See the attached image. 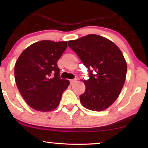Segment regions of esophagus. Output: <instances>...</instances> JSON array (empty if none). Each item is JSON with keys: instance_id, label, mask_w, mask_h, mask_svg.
I'll return each instance as SVG.
<instances>
[{"instance_id": "34e87169", "label": "esophagus", "mask_w": 148, "mask_h": 148, "mask_svg": "<svg viewBox=\"0 0 148 148\" xmlns=\"http://www.w3.org/2000/svg\"><path fill=\"white\" fill-rule=\"evenodd\" d=\"M70 82H71V84H73L74 83H76V82H77V79H71L70 80Z\"/></svg>"}]
</instances>
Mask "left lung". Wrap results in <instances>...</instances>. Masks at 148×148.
<instances>
[{
	"label": "left lung",
	"mask_w": 148,
	"mask_h": 148,
	"mask_svg": "<svg viewBox=\"0 0 148 148\" xmlns=\"http://www.w3.org/2000/svg\"><path fill=\"white\" fill-rule=\"evenodd\" d=\"M68 45L89 71V78L84 81L86 91L79 96L81 103L92 111L108 108L119 97L125 81L127 66L121 50L97 34L69 41Z\"/></svg>",
	"instance_id": "1"
}]
</instances>
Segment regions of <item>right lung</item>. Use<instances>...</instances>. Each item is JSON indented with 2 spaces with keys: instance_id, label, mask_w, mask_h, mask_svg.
Here are the masks:
<instances>
[{
  "instance_id": "1",
  "label": "right lung",
  "mask_w": 148,
  "mask_h": 148,
  "mask_svg": "<svg viewBox=\"0 0 148 148\" xmlns=\"http://www.w3.org/2000/svg\"><path fill=\"white\" fill-rule=\"evenodd\" d=\"M66 42L42 40L26 48L17 59L14 75L17 88L32 108L51 111L58 106L70 82L60 77L57 62Z\"/></svg>"
}]
</instances>
